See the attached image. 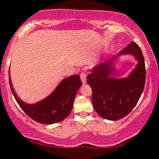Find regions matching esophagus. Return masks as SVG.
<instances>
[{
  "instance_id": "esophagus-1",
  "label": "esophagus",
  "mask_w": 159,
  "mask_h": 159,
  "mask_svg": "<svg viewBox=\"0 0 159 159\" xmlns=\"http://www.w3.org/2000/svg\"><path fill=\"white\" fill-rule=\"evenodd\" d=\"M81 79L83 84H85L87 83V75H86L84 72H82L81 74Z\"/></svg>"
}]
</instances>
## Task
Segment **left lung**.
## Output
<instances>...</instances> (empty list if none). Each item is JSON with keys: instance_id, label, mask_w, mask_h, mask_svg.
I'll return each instance as SVG.
<instances>
[{"instance_id": "8db88e82", "label": "left lung", "mask_w": 159, "mask_h": 159, "mask_svg": "<svg viewBox=\"0 0 159 159\" xmlns=\"http://www.w3.org/2000/svg\"><path fill=\"white\" fill-rule=\"evenodd\" d=\"M123 55L133 56L138 64L126 77L113 78V63ZM87 79L92 88L93 105L97 114L108 120L123 118L135 107L145 84V63L140 47L134 42L131 43L117 54L94 66Z\"/></svg>"}]
</instances>
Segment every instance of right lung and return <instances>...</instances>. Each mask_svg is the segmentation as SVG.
<instances>
[{
  "label": "right lung",
  "mask_w": 159,
  "mask_h": 159,
  "mask_svg": "<svg viewBox=\"0 0 159 159\" xmlns=\"http://www.w3.org/2000/svg\"><path fill=\"white\" fill-rule=\"evenodd\" d=\"M10 85L16 102L27 116L39 123L53 124L63 121L70 114L82 82L78 75L69 76L60 82L49 96L39 102L29 104L20 98L14 90L9 73Z\"/></svg>",
  "instance_id": "add662e5"
}]
</instances>
